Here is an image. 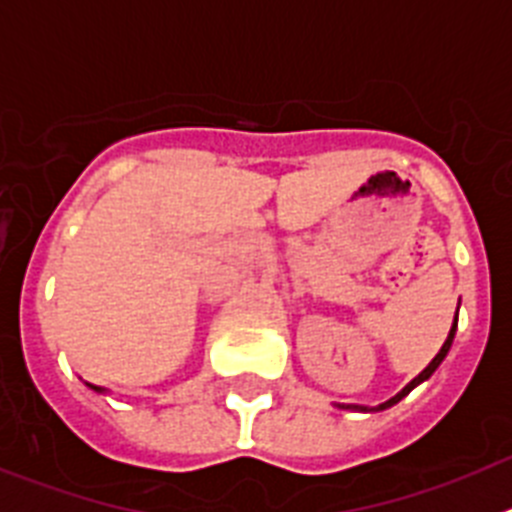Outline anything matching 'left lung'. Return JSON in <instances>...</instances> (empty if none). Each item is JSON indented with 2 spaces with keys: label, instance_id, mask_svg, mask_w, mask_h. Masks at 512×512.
Wrapping results in <instances>:
<instances>
[{
  "label": "left lung",
  "instance_id": "obj_1",
  "mask_svg": "<svg viewBox=\"0 0 512 512\" xmlns=\"http://www.w3.org/2000/svg\"><path fill=\"white\" fill-rule=\"evenodd\" d=\"M454 333H456V320H454V325H451V333H449V338H446V343H443V346H441V351H438V354H436V359H433V361H431V364L425 366L423 372H420V374H418V377H415V379H413V382H410V384H408V387H405V390H402V392H397V395H395V397H392V400L382 402V405H379V408H377V410H384V408H390V405H395V402H400V400H402V397H405V395H408V392H410V390H413L415 384H420V382H423V379H428V377H431V374H433V372H436V369H438V364H441V361H443V359H446V354H449V348H451V341H454Z\"/></svg>",
  "mask_w": 512,
  "mask_h": 512
}]
</instances>
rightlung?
<instances>
[{
	"label": "right lung",
	"mask_w": 512,
	"mask_h": 512,
	"mask_svg": "<svg viewBox=\"0 0 512 512\" xmlns=\"http://www.w3.org/2000/svg\"><path fill=\"white\" fill-rule=\"evenodd\" d=\"M94 390H99V387H94Z\"/></svg>",
	"instance_id": "add662e5"
}]
</instances>
